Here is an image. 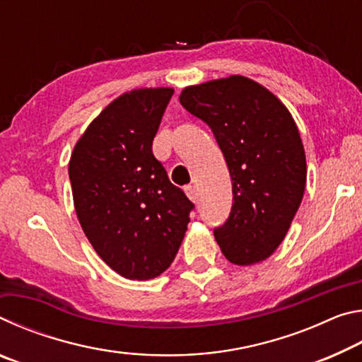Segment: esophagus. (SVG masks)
<instances>
[{
	"mask_svg": "<svg viewBox=\"0 0 362 362\" xmlns=\"http://www.w3.org/2000/svg\"><path fill=\"white\" fill-rule=\"evenodd\" d=\"M185 193H187L188 198L193 201V203H196V201H198V198H199L198 188H196L194 185H187V187H185Z\"/></svg>",
	"mask_w": 362,
	"mask_h": 362,
	"instance_id": "obj_1",
	"label": "esophagus"
}]
</instances>
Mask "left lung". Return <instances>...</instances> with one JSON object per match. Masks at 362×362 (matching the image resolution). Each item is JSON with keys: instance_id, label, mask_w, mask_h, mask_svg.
I'll use <instances>...</instances> for the list:
<instances>
[{"instance_id": "8db88e82", "label": "left lung", "mask_w": 362, "mask_h": 362, "mask_svg": "<svg viewBox=\"0 0 362 362\" xmlns=\"http://www.w3.org/2000/svg\"><path fill=\"white\" fill-rule=\"evenodd\" d=\"M179 99L211 127L230 170V217L214 230L222 254L243 267L268 259L305 192V150L292 115L262 84L238 75L188 86Z\"/></svg>"}]
</instances>
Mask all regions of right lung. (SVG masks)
<instances>
[{"instance_id":"right-lung-1","label":"right lung","mask_w":362,"mask_h":362,"mask_svg":"<svg viewBox=\"0 0 362 362\" xmlns=\"http://www.w3.org/2000/svg\"><path fill=\"white\" fill-rule=\"evenodd\" d=\"M173 94L170 88L122 94L90 122L70 158L84 235L127 279H151L169 268L194 209L151 150Z\"/></svg>"}]
</instances>
